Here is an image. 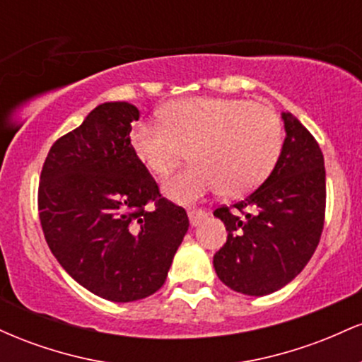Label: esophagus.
<instances>
[{
    "label": "esophagus",
    "mask_w": 362,
    "mask_h": 362,
    "mask_svg": "<svg viewBox=\"0 0 362 362\" xmlns=\"http://www.w3.org/2000/svg\"><path fill=\"white\" fill-rule=\"evenodd\" d=\"M189 219H190V224H192V226H197L199 223L201 221H204L206 219V211H202V209H189Z\"/></svg>",
    "instance_id": "esophagus-1"
}]
</instances>
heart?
<instances>
[{"instance_id":"b5f03b06","label":"heart","mask_w":362,"mask_h":362,"mask_svg":"<svg viewBox=\"0 0 362 362\" xmlns=\"http://www.w3.org/2000/svg\"><path fill=\"white\" fill-rule=\"evenodd\" d=\"M158 122L136 124L129 143L156 178L168 177L187 151L192 165L163 185L165 197L178 204L216 190L240 195L255 189L276 167L282 149L277 112L243 98H182L161 107Z\"/></svg>"}]
</instances>
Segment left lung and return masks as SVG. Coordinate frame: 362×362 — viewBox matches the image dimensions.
Instances as JSON below:
<instances>
[{
	"instance_id": "obj_1",
	"label": "left lung",
	"mask_w": 362,
	"mask_h": 362,
	"mask_svg": "<svg viewBox=\"0 0 362 362\" xmlns=\"http://www.w3.org/2000/svg\"><path fill=\"white\" fill-rule=\"evenodd\" d=\"M281 117L286 138L271 175L243 201L214 211L228 231L214 271L228 288L248 296H265L293 281L317 250L323 230L322 149L291 112Z\"/></svg>"
}]
</instances>
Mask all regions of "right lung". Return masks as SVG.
Listing matches in <instances>:
<instances>
[{"instance_id": "right-lung-1", "label": "right lung", "mask_w": 362, "mask_h": 362, "mask_svg": "<svg viewBox=\"0 0 362 362\" xmlns=\"http://www.w3.org/2000/svg\"><path fill=\"white\" fill-rule=\"evenodd\" d=\"M138 119L127 102L95 107L52 144L39 184L52 255L78 284L115 303L156 293L189 230L184 207L161 197L132 153L129 134Z\"/></svg>"}]
</instances>
